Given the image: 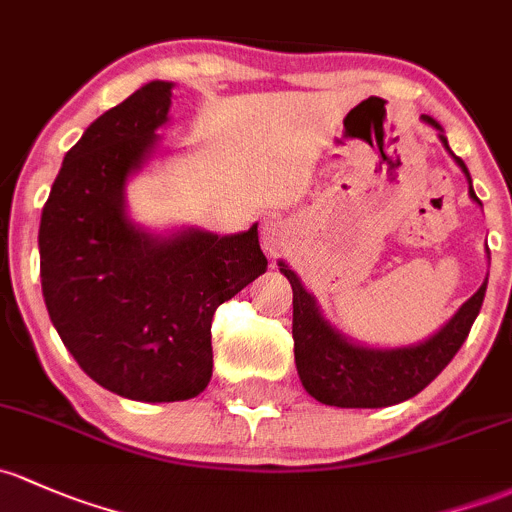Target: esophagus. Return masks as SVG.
<instances>
[{
  "instance_id": "obj_1",
  "label": "esophagus",
  "mask_w": 512,
  "mask_h": 512,
  "mask_svg": "<svg viewBox=\"0 0 512 512\" xmlns=\"http://www.w3.org/2000/svg\"><path fill=\"white\" fill-rule=\"evenodd\" d=\"M262 242H265V250L270 252V255L277 257L279 252L284 250V245H287V233H284V225L279 223V220H267V223L262 225Z\"/></svg>"
}]
</instances>
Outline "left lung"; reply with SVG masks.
<instances>
[{"instance_id":"obj_1","label":"left lung","mask_w":512,"mask_h":512,"mask_svg":"<svg viewBox=\"0 0 512 512\" xmlns=\"http://www.w3.org/2000/svg\"><path fill=\"white\" fill-rule=\"evenodd\" d=\"M424 122L441 129L432 117L424 115ZM439 137L449 149L444 134ZM454 159L469 176L464 161L459 157ZM469 193L473 201H478L473 188H469ZM279 267L294 292L292 336L301 385L314 400L333 407H390L422 392L464 346L473 321L481 311L488 284L486 279L481 289L456 311L454 319L429 341L412 348H397V351H370V348L353 346L341 333L333 331L316 309L314 297L301 287L297 274L284 262H279Z\"/></svg>"}]
</instances>
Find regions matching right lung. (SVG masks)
<instances>
[{
  "label": "right lung",
  "instance_id": "add662e5",
  "mask_svg": "<svg viewBox=\"0 0 512 512\" xmlns=\"http://www.w3.org/2000/svg\"><path fill=\"white\" fill-rule=\"evenodd\" d=\"M171 83L154 80L68 149L41 213V289L80 368L139 402L191 400L213 373L211 324L223 301L267 270L257 225L154 240L125 215L122 188L166 122Z\"/></svg>",
  "mask_w": 512,
  "mask_h": 512
}]
</instances>
